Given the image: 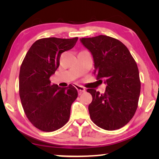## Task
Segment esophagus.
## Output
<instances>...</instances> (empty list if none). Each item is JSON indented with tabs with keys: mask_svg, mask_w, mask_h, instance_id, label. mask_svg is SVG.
<instances>
[{
	"mask_svg": "<svg viewBox=\"0 0 159 159\" xmlns=\"http://www.w3.org/2000/svg\"><path fill=\"white\" fill-rule=\"evenodd\" d=\"M76 88H77V90H78V93H79L80 95L81 94V93H82L85 92V88H83V87H82V86L77 85V86H76Z\"/></svg>",
	"mask_w": 159,
	"mask_h": 159,
	"instance_id": "esophagus-1",
	"label": "esophagus"
}]
</instances>
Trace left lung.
<instances>
[{"label":"left lung","mask_w":159,"mask_h":159,"mask_svg":"<svg viewBox=\"0 0 159 159\" xmlns=\"http://www.w3.org/2000/svg\"><path fill=\"white\" fill-rule=\"evenodd\" d=\"M80 42L92 54L96 79L106 84L100 94L95 89L88 106L92 121L106 130L127 125L135 113L140 93L139 71L135 61L121 41L106 35L81 38Z\"/></svg>","instance_id":"8db88e82"}]
</instances>
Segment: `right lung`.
I'll use <instances>...</instances> for the list:
<instances>
[{
    "mask_svg": "<svg viewBox=\"0 0 159 159\" xmlns=\"http://www.w3.org/2000/svg\"><path fill=\"white\" fill-rule=\"evenodd\" d=\"M78 38H43L26 54L19 71V96L26 116L38 129L56 131L69 121L71 106L77 98L75 87L51 84L63 52L75 46Z\"/></svg>",
    "mask_w": 159,
    "mask_h": 159,
    "instance_id": "1",
    "label": "right lung"
}]
</instances>
